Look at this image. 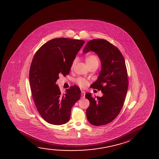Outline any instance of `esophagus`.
Returning <instances> with one entry per match:
<instances>
[{"mask_svg":"<svg viewBox=\"0 0 159 159\" xmlns=\"http://www.w3.org/2000/svg\"><path fill=\"white\" fill-rule=\"evenodd\" d=\"M81 97H82V98H85V92L83 91H81Z\"/></svg>","mask_w":159,"mask_h":159,"instance_id":"esophagus-1","label":"esophagus"}]
</instances>
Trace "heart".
<instances>
[{"label":"heart","mask_w":159,"mask_h":159,"mask_svg":"<svg viewBox=\"0 0 159 159\" xmlns=\"http://www.w3.org/2000/svg\"><path fill=\"white\" fill-rule=\"evenodd\" d=\"M76 62V59H74L73 61L72 62L71 67L73 68L74 67V65L75 64ZM86 62L88 67H89V66L95 65H99V60L98 57L96 56V55H89L86 57ZM75 82L78 85L82 87L86 86L88 84V81L82 78H78L76 79L75 80Z\"/></svg>","instance_id":"heart-1"}]
</instances>
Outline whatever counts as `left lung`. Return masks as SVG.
Here are the masks:
<instances>
[{"label":"left lung","instance_id":"obj_1","mask_svg":"<svg viewBox=\"0 0 159 159\" xmlns=\"http://www.w3.org/2000/svg\"><path fill=\"white\" fill-rule=\"evenodd\" d=\"M93 51L98 55L102 70L97 80L91 87L101 91L102 97H93L87 93L89 101L86 110L87 120L95 126L105 125L115 120L124 104L128 88V79L124 57L112 44L103 39H93L87 42L84 54Z\"/></svg>","mask_w":159,"mask_h":159}]
</instances>
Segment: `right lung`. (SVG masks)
Returning <instances> with one entry per match:
<instances>
[{"label":"right lung","instance_id":"right-lung-1","mask_svg":"<svg viewBox=\"0 0 159 159\" xmlns=\"http://www.w3.org/2000/svg\"><path fill=\"white\" fill-rule=\"evenodd\" d=\"M84 43L67 38L51 39L33 57L29 71L33 99L39 115L49 124L59 125L68 122L72 107L80 98V89L76 85L62 93L56 82L60 73L69 74L72 62Z\"/></svg>","mask_w":159,"mask_h":159}]
</instances>
